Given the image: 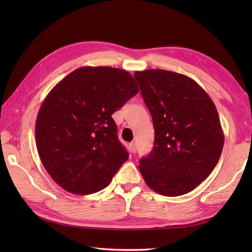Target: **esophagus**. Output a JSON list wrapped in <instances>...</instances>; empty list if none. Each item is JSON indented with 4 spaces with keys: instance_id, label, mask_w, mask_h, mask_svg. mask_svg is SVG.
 I'll use <instances>...</instances> for the list:
<instances>
[{
    "instance_id": "34e87169",
    "label": "esophagus",
    "mask_w": 252,
    "mask_h": 252,
    "mask_svg": "<svg viewBox=\"0 0 252 252\" xmlns=\"http://www.w3.org/2000/svg\"><path fill=\"white\" fill-rule=\"evenodd\" d=\"M130 149H131L132 154H135V153H136V145H135V143H131V144H130Z\"/></svg>"
}]
</instances>
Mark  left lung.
I'll use <instances>...</instances> for the list:
<instances>
[{
  "label": "left lung",
  "mask_w": 252,
  "mask_h": 252,
  "mask_svg": "<svg viewBox=\"0 0 252 252\" xmlns=\"http://www.w3.org/2000/svg\"><path fill=\"white\" fill-rule=\"evenodd\" d=\"M134 78L154 129V148L142 158L141 174L149 189L175 197L205 181L220 159L224 134L210 96L189 77L148 69Z\"/></svg>",
  "instance_id": "obj_1"
}]
</instances>
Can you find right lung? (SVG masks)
Instances as JSON below:
<instances>
[{"label": "right lung", "mask_w": 252, "mask_h": 252, "mask_svg": "<svg viewBox=\"0 0 252 252\" xmlns=\"http://www.w3.org/2000/svg\"><path fill=\"white\" fill-rule=\"evenodd\" d=\"M138 92L119 68H78L47 94L37 112L35 144L41 162L62 189L90 195L109 185L129 154L111 115Z\"/></svg>", "instance_id": "right-lung-1"}]
</instances>
